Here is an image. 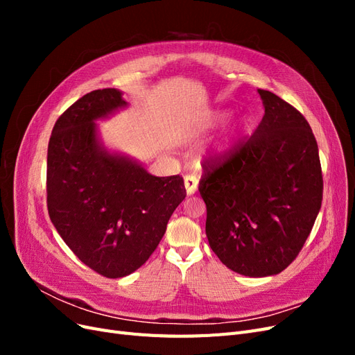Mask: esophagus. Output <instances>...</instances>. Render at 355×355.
<instances>
[{
    "instance_id": "esophagus-1",
    "label": "esophagus",
    "mask_w": 355,
    "mask_h": 355,
    "mask_svg": "<svg viewBox=\"0 0 355 355\" xmlns=\"http://www.w3.org/2000/svg\"><path fill=\"white\" fill-rule=\"evenodd\" d=\"M185 188L188 196H194L198 188V179L194 175H187L185 176Z\"/></svg>"
}]
</instances>
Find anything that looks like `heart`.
<instances>
[{
    "label": "heart",
    "mask_w": 355,
    "mask_h": 355,
    "mask_svg": "<svg viewBox=\"0 0 355 355\" xmlns=\"http://www.w3.org/2000/svg\"><path fill=\"white\" fill-rule=\"evenodd\" d=\"M223 116H225V114L218 112V114H214V120L220 121ZM240 128H241L240 124H234V125L230 128V130L227 132V135H225V136L222 137V141L219 142V145H218V148H216V153H218L219 157H225V155H228V154L231 153V149H232V146H234L235 139H237V135L240 133Z\"/></svg>",
    "instance_id": "heart-1"
}]
</instances>
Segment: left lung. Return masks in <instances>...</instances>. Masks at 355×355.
<instances>
[{
    "mask_svg": "<svg viewBox=\"0 0 355 355\" xmlns=\"http://www.w3.org/2000/svg\"><path fill=\"white\" fill-rule=\"evenodd\" d=\"M257 93L261 124L223 163L204 164L198 189L209 244L220 262L245 277H270L304 247L321 207L323 176L304 115L271 92Z\"/></svg>",
    "mask_w": 355,
    "mask_h": 355,
    "instance_id": "left-lung-1",
    "label": "left lung"
}]
</instances>
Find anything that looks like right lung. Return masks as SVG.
Instances as JSON below:
<instances>
[{"label":"right lung","mask_w":355,"mask_h":355,"mask_svg":"<svg viewBox=\"0 0 355 355\" xmlns=\"http://www.w3.org/2000/svg\"><path fill=\"white\" fill-rule=\"evenodd\" d=\"M127 105L116 89L84 94L59 116L47 151L51 223L83 263L108 278L149 259L187 197L179 175L157 178L103 145L98 121Z\"/></svg>","instance_id":"1"}]
</instances>
